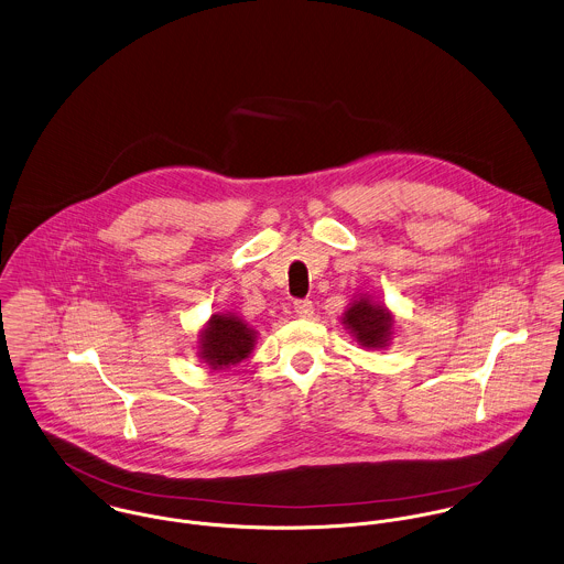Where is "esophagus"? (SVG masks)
<instances>
[{
	"mask_svg": "<svg viewBox=\"0 0 564 564\" xmlns=\"http://www.w3.org/2000/svg\"><path fill=\"white\" fill-rule=\"evenodd\" d=\"M294 312H296V316H301V318H310V316L314 314V305H312V301L303 299V301H296V303H294Z\"/></svg>",
	"mask_w": 564,
	"mask_h": 564,
	"instance_id": "esophagus-1",
	"label": "esophagus"
}]
</instances>
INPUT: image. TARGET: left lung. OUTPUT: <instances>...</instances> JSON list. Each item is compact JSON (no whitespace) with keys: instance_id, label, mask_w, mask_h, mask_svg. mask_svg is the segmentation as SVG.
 <instances>
[{"instance_id":"obj_1","label":"left lung","mask_w":564,"mask_h":564,"mask_svg":"<svg viewBox=\"0 0 564 564\" xmlns=\"http://www.w3.org/2000/svg\"><path fill=\"white\" fill-rule=\"evenodd\" d=\"M392 314L383 305L370 303L368 296L355 301L344 314V325L366 348H381L392 336Z\"/></svg>"}]
</instances>
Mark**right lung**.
<instances>
[{
    "mask_svg": "<svg viewBox=\"0 0 564 564\" xmlns=\"http://www.w3.org/2000/svg\"><path fill=\"white\" fill-rule=\"evenodd\" d=\"M252 346L254 332L246 323L230 314H214L200 336V357L212 368H228L246 359Z\"/></svg>",
    "mask_w": 564,
    "mask_h": 564,
    "instance_id": "obj_1",
    "label": "right lung"
}]
</instances>
